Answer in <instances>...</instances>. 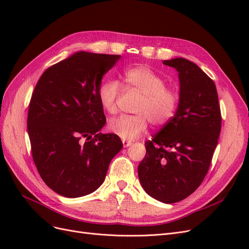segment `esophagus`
Here are the masks:
<instances>
[{
  "mask_svg": "<svg viewBox=\"0 0 249 249\" xmlns=\"http://www.w3.org/2000/svg\"><path fill=\"white\" fill-rule=\"evenodd\" d=\"M123 144L124 147L130 146L132 144V141H127V140H123Z\"/></svg>",
  "mask_w": 249,
  "mask_h": 249,
  "instance_id": "34e87169",
  "label": "esophagus"
}]
</instances>
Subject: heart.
<instances>
[{"label":"heart","instance_id":"1","mask_svg":"<svg viewBox=\"0 0 249 249\" xmlns=\"http://www.w3.org/2000/svg\"><path fill=\"white\" fill-rule=\"evenodd\" d=\"M124 82L129 89L141 95L134 115H122L109 123V130L123 140L131 141L139 137L147 129L148 122L154 126L169 123L176 115L179 104V93L166 86V81L145 65H137L124 72ZM120 95L119 84L114 80L102 82L97 88V99L102 108L109 114L117 112Z\"/></svg>","mask_w":249,"mask_h":249}]
</instances>
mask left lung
I'll use <instances>...</instances> for the list:
<instances>
[{
  "mask_svg": "<svg viewBox=\"0 0 249 249\" xmlns=\"http://www.w3.org/2000/svg\"><path fill=\"white\" fill-rule=\"evenodd\" d=\"M163 64L178 71L179 104L176 115L152 140L138 166V177L153 198L173 203L185 199L209 171L221 131V112L213 80L189 60Z\"/></svg>",
  "mask_w": 249,
  "mask_h": 249,
  "instance_id": "obj_1",
  "label": "left lung"
}]
</instances>
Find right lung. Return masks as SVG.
Returning <instances> with one entry per match:
<instances>
[{"mask_svg": "<svg viewBox=\"0 0 249 249\" xmlns=\"http://www.w3.org/2000/svg\"><path fill=\"white\" fill-rule=\"evenodd\" d=\"M119 58L78 52L50 66L34 88L27 120L32 158L43 182L62 196L95 191L123 148L117 135L100 133L106 117L97 99L103 76Z\"/></svg>", "mask_w": 249, "mask_h": 249, "instance_id": "1", "label": "right lung"}]
</instances>
